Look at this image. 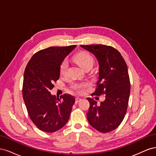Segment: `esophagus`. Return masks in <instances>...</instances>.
<instances>
[{
    "label": "esophagus",
    "instance_id": "34e87169",
    "mask_svg": "<svg viewBox=\"0 0 156 156\" xmlns=\"http://www.w3.org/2000/svg\"><path fill=\"white\" fill-rule=\"evenodd\" d=\"M81 100V98H75V103H79L80 101Z\"/></svg>",
    "mask_w": 156,
    "mask_h": 156
}]
</instances>
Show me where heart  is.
Wrapping results in <instances>:
<instances>
[{"label": "heart", "mask_w": 156, "mask_h": 156, "mask_svg": "<svg viewBox=\"0 0 156 156\" xmlns=\"http://www.w3.org/2000/svg\"><path fill=\"white\" fill-rule=\"evenodd\" d=\"M74 60L83 69H85L88 67H92L94 64V58L92 55L87 52H81L74 56ZM68 63L66 60H64L60 65V73L61 75H65L67 72ZM87 84H74L73 85V88L79 90L81 88L85 87Z\"/></svg>", "instance_id": "1"}]
</instances>
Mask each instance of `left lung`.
Wrapping results in <instances>:
<instances>
[{
  "label": "left lung",
  "instance_id": "left-lung-1",
  "mask_svg": "<svg viewBox=\"0 0 156 156\" xmlns=\"http://www.w3.org/2000/svg\"><path fill=\"white\" fill-rule=\"evenodd\" d=\"M93 54L98 62L97 88L94 94H105L100 105L88 98L90 107L87 119L96 130L107 133L117 128L126 115L130 94L128 70L121 54L112 47L104 45H81Z\"/></svg>",
  "mask_w": 156,
  "mask_h": 156
}]
</instances>
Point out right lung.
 I'll return each mask as SVG.
<instances>
[{
    "instance_id": "1",
    "label": "right lung",
    "mask_w": 156,
    "mask_h": 156,
    "mask_svg": "<svg viewBox=\"0 0 156 156\" xmlns=\"http://www.w3.org/2000/svg\"><path fill=\"white\" fill-rule=\"evenodd\" d=\"M76 45L51 47L37 52L24 73L23 98L30 119L40 130L53 133L68 122L75 98L65 94L52 95L53 83L59 79L60 67Z\"/></svg>"
}]
</instances>
